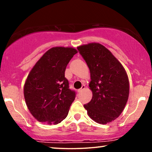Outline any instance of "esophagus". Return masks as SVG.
Here are the masks:
<instances>
[{
  "label": "esophagus",
  "instance_id": "esophagus-1",
  "mask_svg": "<svg viewBox=\"0 0 152 152\" xmlns=\"http://www.w3.org/2000/svg\"><path fill=\"white\" fill-rule=\"evenodd\" d=\"M84 89H85V85H82V88H81L80 89H79V90H78V92H82V91L83 90H84Z\"/></svg>",
  "mask_w": 152,
  "mask_h": 152
}]
</instances>
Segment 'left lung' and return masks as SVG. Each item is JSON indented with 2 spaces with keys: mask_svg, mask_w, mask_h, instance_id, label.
<instances>
[{
  "mask_svg": "<svg viewBox=\"0 0 152 152\" xmlns=\"http://www.w3.org/2000/svg\"><path fill=\"white\" fill-rule=\"evenodd\" d=\"M91 72V102L84 104L87 113L97 123L115 120L123 111L129 93L127 74L120 62L100 43L77 47Z\"/></svg>",
  "mask_w": 152,
  "mask_h": 152,
  "instance_id": "1",
  "label": "left lung"
}]
</instances>
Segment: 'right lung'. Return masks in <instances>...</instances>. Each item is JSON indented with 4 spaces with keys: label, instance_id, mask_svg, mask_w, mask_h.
<instances>
[{
    "label": "right lung",
    "instance_id": "obj_1",
    "mask_svg": "<svg viewBox=\"0 0 152 152\" xmlns=\"http://www.w3.org/2000/svg\"><path fill=\"white\" fill-rule=\"evenodd\" d=\"M76 53L72 48H52L29 73L24 85L25 100L39 122L57 124L67 117L75 92L69 88L65 70Z\"/></svg>",
    "mask_w": 152,
    "mask_h": 152
}]
</instances>
